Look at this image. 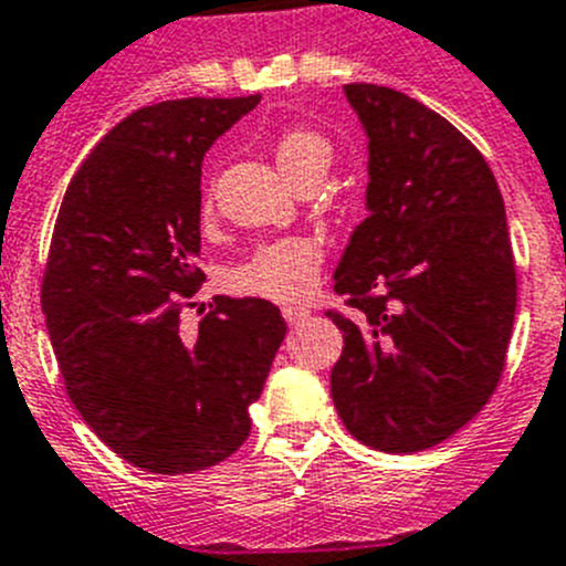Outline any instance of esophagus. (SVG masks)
Wrapping results in <instances>:
<instances>
[{
    "label": "esophagus",
    "instance_id": "esophagus-1",
    "mask_svg": "<svg viewBox=\"0 0 566 566\" xmlns=\"http://www.w3.org/2000/svg\"><path fill=\"white\" fill-rule=\"evenodd\" d=\"M283 317H286L289 325H300L308 319V308H303V305H286V308H283Z\"/></svg>",
    "mask_w": 566,
    "mask_h": 566
}]
</instances>
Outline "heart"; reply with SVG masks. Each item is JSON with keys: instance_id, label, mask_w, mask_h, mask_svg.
<instances>
[{"instance_id": "b5f03b06", "label": "heart", "mask_w": 566, "mask_h": 566, "mask_svg": "<svg viewBox=\"0 0 566 566\" xmlns=\"http://www.w3.org/2000/svg\"><path fill=\"white\" fill-rule=\"evenodd\" d=\"M272 154L277 168L300 190L319 185L334 163V145L314 128L289 126L274 137ZM323 243L311 235H286L261 243L252 255L230 269V289L247 297L272 303H297L308 297L323 272Z\"/></svg>"}]
</instances>
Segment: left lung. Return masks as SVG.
Wrapping results in <instances>:
<instances>
[{"instance_id":"1","label":"left lung","mask_w":566,"mask_h":566,"mask_svg":"<svg viewBox=\"0 0 566 566\" xmlns=\"http://www.w3.org/2000/svg\"><path fill=\"white\" fill-rule=\"evenodd\" d=\"M345 95L370 137L367 216L350 235L328 317L345 336L331 396L347 432L412 454L452 438L505 370L516 263L505 201L465 134L376 83Z\"/></svg>"}]
</instances>
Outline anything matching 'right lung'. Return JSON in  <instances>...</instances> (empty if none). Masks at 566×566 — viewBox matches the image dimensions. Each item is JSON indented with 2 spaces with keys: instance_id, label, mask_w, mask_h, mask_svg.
Instances as JSON below:
<instances>
[{
  "instance_id": "obj_1",
  "label": "right lung",
  "mask_w": 566,
  "mask_h": 566,
  "mask_svg": "<svg viewBox=\"0 0 566 566\" xmlns=\"http://www.w3.org/2000/svg\"><path fill=\"white\" fill-rule=\"evenodd\" d=\"M261 103L181 97L120 120L72 176L55 219L41 311L66 396L92 432L151 474H193L241 449L286 323L258 297L205 283L201 159Z\"/></svg>"
}]
</instances>
